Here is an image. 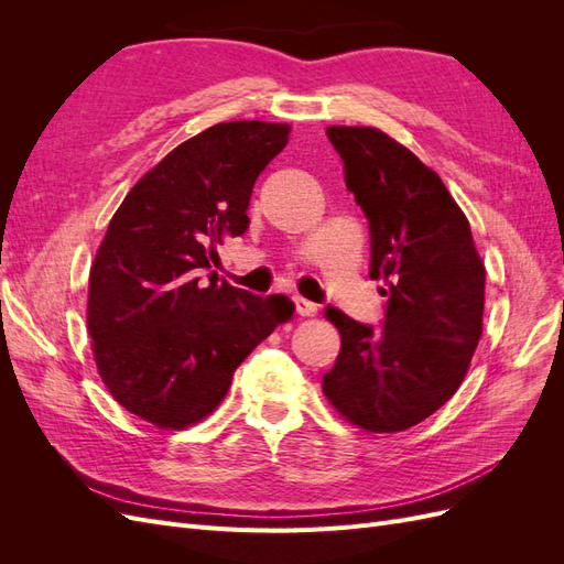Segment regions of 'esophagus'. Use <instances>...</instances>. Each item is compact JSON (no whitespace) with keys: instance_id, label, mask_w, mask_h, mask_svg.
Returning <instances> with one entry per match:
<instances>
[{"instance_id":"34e87169","label":"esophagus","mask_w":564,"mask_h":564,"mask_svg":"<svg viewBox=\"0 0 564 564\" xmlns=\"http://www.w3.org/2000/svg\"><path fill=\"white\" fill-rule=\"evenodd\" d=\"M294 305H296V313H299L301 317H315V315H317V305H315L313 301H305V299L296 296V299H294Z\"/></svg>"}]
</instances>
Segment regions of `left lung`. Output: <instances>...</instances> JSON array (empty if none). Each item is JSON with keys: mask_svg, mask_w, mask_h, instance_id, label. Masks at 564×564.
Instances as JSON below:
<instances>
[{"mask_svg": "<svg viewBox=\"0 0 564 564\" xmlns=\"http://www.w3.org/2000/svg\"><path fill=\"white\" fill-rule=\"evenodd\" d=\"M346 185L369 220V278L388 296L383 329L336 308L340 352L324 398L367 433L429 419L466 379L482 336L485 263L442 178L377 127H329Z\"/></svg>", "mask_w": 564, "mask_h": 564, "instance_id": "obj_1", "label": "left lung"}]
</instances>
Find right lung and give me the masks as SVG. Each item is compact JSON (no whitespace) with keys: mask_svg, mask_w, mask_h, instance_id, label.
<instances>
[{"mask_svg":"<svg viewBox=\"0 0 564 564\" xmlns=\"http://www.w3.org/2000/svg\"><path fill=\"white\" fill-rule=\"evenodd\" d=\"M278 122H220L176 145L115 212L89 272L96 369L127 412L183 431L224 402L235 369L294 315L202 272L242 235L253 183L289 143Z\"/></svg>","mask_w":564,"mask_h":564,"instance_id":"add662e5","label":"right lung"}]
</instances>
